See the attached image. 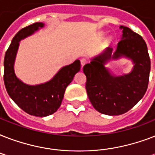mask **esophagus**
I'll return each instance as SVG.
<instances>
[{"mask_svg":"<svg viewBox=\"0 0 155 155\" xmlns=\"http://www.w3.org/2000/svg\"><path fill=\"white\" fill-rule=\"evenodd\" d=\"M80 63H81V67L83 68V67H84V66L85 64L87 63V60H86L85 58H82V59L80 60Z\"/></svg>","mask_w":155,"mask_h":155,"instance_id":"obj_1","label":"esophagus"}]
</instances>
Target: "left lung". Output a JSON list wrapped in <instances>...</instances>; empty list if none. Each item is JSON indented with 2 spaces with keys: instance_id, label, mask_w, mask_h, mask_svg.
Segmentation results:
<instances>
[{
  "instance_id": "8db88e82",
  "label": "left lung",
  "mask_w": 155,
  "mask_h": 155,
  "mask_svg": "<svg viewBox=\"0 0 155 155\" xmlns=\"http://www.w3.org/2000/svg\"><path fill=\"white\" fill-rule=\"evenodd\" d=\"M122 38L113 56L108 48L90 63L84 66L86 90L90 102L96 110L106 115H120L131 109L147 92L150 71L147 46L141 35L120 25ZM122 55L131 58L135 65L128 75L116 78L108 72L103 64L111 58Z\"/></svg>"
}]
</instances>
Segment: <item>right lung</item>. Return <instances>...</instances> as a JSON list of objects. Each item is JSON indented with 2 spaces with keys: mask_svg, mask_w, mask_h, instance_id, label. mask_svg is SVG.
I'll use <instances>...</instances> for the list:
<instances>
[{
  "mask_svg": "<svg viewBox=\"0 0 155 155\" xmlns=\"http://www.w3.org/2000/svg\"><path fill=\"white\" fill-rule=\"evenodd\" d=\"M42 26V23L35 22L19 30L6 51L4 59V83L8 96L23 111L36 117H47L58 110L66 87L80 70V61L77 59L62 68L51 81L36 86L25 84L16 77L13 63L19 42Z\"/></svg>",
  "mask_w": 155,
  "mask_h": 155,
  "instance_id": "obj_1",
  "label": "right lung"
}]
</instances>
